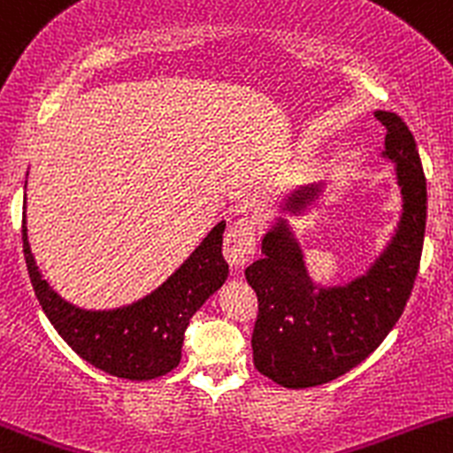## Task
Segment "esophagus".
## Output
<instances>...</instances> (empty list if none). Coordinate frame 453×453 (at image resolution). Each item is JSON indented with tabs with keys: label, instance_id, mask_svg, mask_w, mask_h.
Segmentation results:
<instances>
[{
	"label": "esophagus",
	"instance_id": "obj_1",
	"mask_svg": "<svg viewBox=\"0 0 453 453\" xmlns=\"http://www.w3.org/2000/svg\"><path fill=\"white\" fill-rule=\"evenodd\" d=\"M225 257L233 268H244L255 255V222L240 218L225 235Z\"/></svg>",
	"mask_w": 453,
	"mask_h": 453
}]
</instances>
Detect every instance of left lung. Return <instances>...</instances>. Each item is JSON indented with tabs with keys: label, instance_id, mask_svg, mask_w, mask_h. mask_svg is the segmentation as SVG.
<instances>
[{
	"label": "left lung",
	"instance_id": "left-lung-1",
	"mask_svg": "<svg viewBox=\"0 0 453 453\" xmlns=\"http://www.w3.org/2000/svg\"><path fill=\"white\" fill-rule=\"evenodd\" d=\"M375 118L388 130L381 157L395 163L401 213L365 273L320 283L307 270L305 250L288 216L303 218L319 207L327 189L323 180L279 200V216L261 237L264 257L244 270L259 301L250 342L255 366L283 388L327 384L365 362L395 327L412 292L426 235V176L403 119L388 111H375Z\"/></svg>",
	"mask_w": 453,
	"mask_h": 453
}]
</instances>
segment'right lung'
Wrapping results in <instances>:
<instances>
[{
  "instance_id": "obj_1",
  "label": "right lung",
  "mask_w": 453,
  "mask_h": 453,
  "mask_svg": "<svg viewBox=\"0 0 453 453\" xmlns=\"http://www.w3.org/2000/svg\"><path fill=\"white\" fill-rule=\"evenodd\" d=\"M225 226V220L218 222L150 295L111 310L78 307L50 286L32 255L26 216L23 255L35 295L60 338L91 366L122 380L146 381L179 366L189 320L226 281L228 264L222 257Z\"/></svg>"
}]
</instances>
